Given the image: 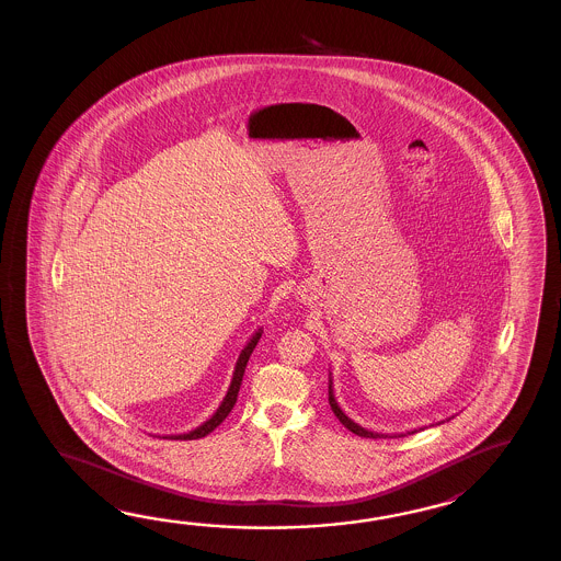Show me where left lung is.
<instances>
[{"label":"left lung","mask_w":561,"mask_h":561,"mask_svg":"<svg viewBox=\"0 0 561 561\" xmlns=\"http://www.w3.org/2000/svg\"><path fill=\"white\" fill-rule=\"evenodd\" d=\"M329 405H331V409H333L334 415H336V419L345 425L346 430L353 431L355 435H358V437H367V439H394V437H405V435H399V433H375V431L365 430V427H360V425H357L353 419H348L345 415V411L339 407V403H336V399H334V391H333V377H329ZM442 423H445V421H442ZM439 425V423H437ZM413 433H417V431H409L407 435H413Z\"/></svg>","instance_id":"8db88e82"}]
</instances>
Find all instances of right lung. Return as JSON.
I'll return each mask as SVG.
<instances>
[{
  "instance_id": "obj_1",
  "label": "right lung",
  "mask_w": 561,
  "mask_h": 561,
  "mask_svg": "<svg viewBox=\"0 0 561 561\" xmlns=\"http://www.w3.org/2000/svg\"><path fill=\"white\" fill-rule=\"evenodd\" d=\"M263 336V329H259L256 333L252 334L251 341L247 343V346L240 351L239 360H237V367H234V373H232V381H230V387H228L227 394H225V399H222V403L220 407L216 409L215 415L210 419H206L203 425H198L196 430L188 431V433H180V435H164V439H184V442H192V439H201V437H206L208 433H213V431L228 417V413L232 411V407L237 403V397H239L240 391V382H242V375H244V369H247V363H249V358H251L252 351H254V346L259 343V339Z\"/></svg>"
}]
</instances>
